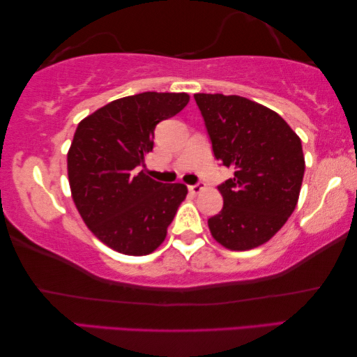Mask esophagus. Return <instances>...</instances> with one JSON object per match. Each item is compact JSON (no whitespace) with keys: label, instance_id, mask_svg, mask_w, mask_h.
I'll return each mask as SVG.
<instances>
[{"label":"esophagus","instance_id":"obj_1","mask_svg":"<svg viewBox=\"0 0 357 357\" xmlns=\"http://www.w3.org/2000/svg\"><path fill=\"white\" fill-rule=\"evenodd\" d=\"M206 188V186H204V183H196V185H190L188 186V190H190V192H192V195H199V192Z\"/></svg>","mask_w":357,"mask_h":357}]
</instances>
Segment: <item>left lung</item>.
Returning a JSON list of instances; mask_svg holds the SVG:
<instances>
[{
	"label": "left lung",
	"instance_id": "left-lung-1",
	"mask_svg": "<svg viewBox=\"0 0 357 357\" xmlns=\"http://www.w3.org/2000/svg\"><path fill=\"white\" fill-rule=\"evenodd\" d=\"M213 155L234 177L218 186L223 208L208 218L227 250L259 247L275 236L299 201L305 158L301 137L262 104L242 96L195 95Z\"/></svg>",
	"mask_w": 357,
	"mask_h": 357
}]
</instances>
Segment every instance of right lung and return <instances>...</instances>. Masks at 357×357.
<instances>
[{"mask_svg":"<svg viewBox=\"0 0 357 357\" xmlns=\"http://www.w3.org/2000/svg\"><path fill=\"white\" fill-rule=\"evenodd\" d=\"M188 101L186 93H139L106 104L75 130L68 151L73 201L89 229L119 253L155 251L188 195L183 183L166 185L139 172L153 150L156 125Z\"/></svg>","mask_w":357,"mask_h":357,"instance_id":"add662e5","label":"right lung"}]
</instances>
